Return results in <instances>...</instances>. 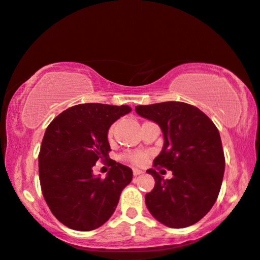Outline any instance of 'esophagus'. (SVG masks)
I'll use <instances>...</instances> for the list:
<instances>
[{
    "label": "esophagus",
    "mask_w": 260,
    "mask_h": 260,
    "mask_svg": "<svg viewBox=\"0 0 260 260\" xmlns=\"http://www.w3.org/2000/svg\"><path fill=\"white\" fill-rule=\"evenodd\" d=\"M140 174H142V171L138 170V168H133V175H134V177H137V175H140Z\"/></svg>",
    "instance_id": "34e87169"
}]
</instances>
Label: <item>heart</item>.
I'll list each match as a JSON object with an SVG mask.
<instances>
[{"label": "heart", "instance_id": "obj_1", "mask_svg": "<svg viewBox=\"0 0 260 260\" xmlns=\"http://www.w3.org/2000/svg\"><path fill=\"white\" fill-rule=\"evenodd\" d=\"M115 129H116V123H112L107 131V139L109 141H112L113 138H114ZM147 156L148 154L145 152H131V153H126V154L122 156V159L125 160V161L133 164V165H142V164L146 161V159H147Z\"/></svg>", "mask_w": 260, "mask_h": 260}]
</instances>
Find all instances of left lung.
<instances>
[{
  "mask_svg": "<svg viewBox=\"0 0 260 260\" xmlns=\"http://www.w3.org/2000/svg\"><path fill=\"white\" fill-rule=\"evenodd\" d=\"M139 115L158 123L164 133L162 151L147 170L155 180L145 197L156 220L173 229L198 222L213 206L220 192L225 156L219 131L196 106L179 101L137 106ZM159 168L172 171L164 181Z\"/></svg>",
  "mask_w": 260,
  "mask_h": 260,
  "instance_id": "8db88e82",
  "label": "left lung"
}]
</instances>
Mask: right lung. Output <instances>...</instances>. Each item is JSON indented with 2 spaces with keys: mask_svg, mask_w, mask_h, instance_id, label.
I'll return each mask as SVG.
<instances>
[{
  "mask_svg": "<svg viewBox=\"0 0 260 260\" xmlns=\"http://www.w3.org/2000/svg\"><path fill=\"white\" fill-rule=\"evenodd\" d=\"M129 106L81 104L58 114L47 127L39 154L43 198L62 224L92 231L111 218L122 189L132 181L129 167L109 159L107 131ZM98 161L111 166L105 179L94 177Z\"/></svg>",
  "mask_w": 260,
  "mask_h": 260,
  "instance_id": "right-lung-1",
  "label": "right lung"
}]
</instances>
